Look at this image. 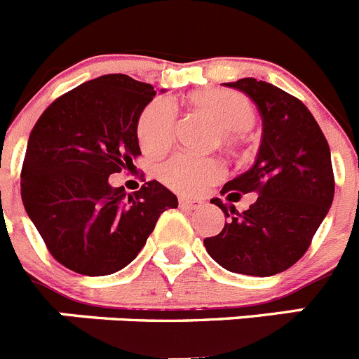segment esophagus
<instances>
[{
  "label": "esophagus",
  "mask_w": 359,
  "mask_h": 359,
  "mask_svg": "<svg viewBox=\"0 0 359 359\" xmlns=\"http://www.w3.org/2000/svg\"><path fill=\"white\" fill-rule=\"evenodd\" d=\"M203 205L201 199H192V198H180V207L189 208V210H196Z\"/></svg>",
  "instance_id": "34e87169"
}]
</instances>
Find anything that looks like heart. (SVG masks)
<instances>
[{
	"label": "heart",
	"instance_id": "1",
	"mask_svg": "<svg viewBox=\"0 0 359 359\" xmlns=\"http://www.w3.org/2000/svg\"><path fill=\"white\" fill-rule=\"evenodd\" d=\"M190 106L207 113L223 129L224 140H233V133L248 131L255 123V109L243 93L226 88H201L189 95ZM174 107L169 100L158 98L142 111L138 118V140L145 152L165 151L174 138ZM221 161L189 152L174 154L165 161L160 176L165 185L183 192L196 194L223 176Z\"/></svg>",
	"mask_w": 359,
	"mask_h": 359
}]
</instances>
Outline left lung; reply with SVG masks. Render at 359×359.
Segmentation results:
<instances>
[{
    "label": "left lung",
    "mask_w": 359,
    "mask_h": 359,
    "mask_svg": "<svg viewBox=\"0 0 359 359\" xmlns=\"http://www.w3.org/2000/svg\"><path fill=\"white\" fill-rule=\"evenodd\" d=\"M248 95L262 118L253 165L224 183L221 194L239 201L257 194L248 210L212 199L228 221L203 241L208 255L231 273L271 277L294 264L327 215L334 198L331 151L315 116L293 95L253 77L228 82Z\"/></svg>",
    "instance_id": "8db88e82"
}]
</instances>
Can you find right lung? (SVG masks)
Instances as JSON below:
<instances>
[{
	"instance_id": "right-lung-1",
	"label": "right lung",
	"mask_w": 359,
	"mask_h": 359,
	"mask_svg": "<svg viewBox=\"0 0 359 359\" xmlns=\"http://www.w3.org/2000/svg\"><path fill=\"white\" fill-rule=\"evenodd\" d=\"M151 84L109 73L77 86L46 107L28 138L21 172L25 210L55 261L102 277L136 259L177 198L156 180L135 196L109 176L140 156L138 118Z\"/></svg>"
}]
</instances>
